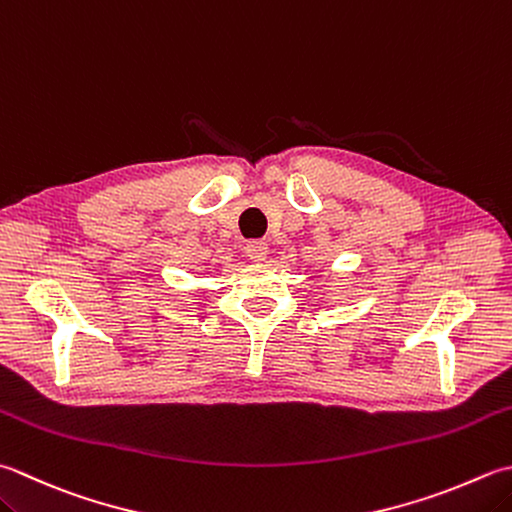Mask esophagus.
Instances as JSON below:
<instances>
[{"instance_id": "34e87169", "label": "esophagus", "mask_w": 512, "mask_h": 512, "mask_svg": "<svg viewBox=\"0 0 512 512\" xmlns=\"http://www.w3.org/2000/svg\"><path fill=\"white\" fill-rule=\"evenodd\" d=\"M246 255H248L250 262H266V257H268V244L262 242V239H255V242H248Z\"/></svg>"}]
</instances>
